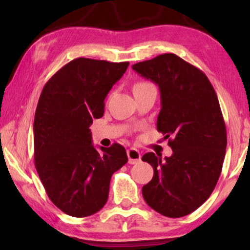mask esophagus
Segmentation results:
<instances>
[{
  "instance_id": "1",
  "label": "esophagus",
  "mask_w": 250,
  "mask_h": 250,
  "mask_svg": "<svg viewBox=\"0 0 250 250\" xmlns=\"http://www.w3.org/2000/svg\"><path fill=\"white\" fill-rule=\"evenodd\" d=\"M127 157L129 164H136L141 160V153L139 152V150H136L134 148L127 150Z\"/></svg>"
}]
</instances>
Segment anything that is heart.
<instances>
[{
  "label": "heart",
  "instance_id": "heart-1",
  "mask_svg": "<svg viewBox=\"0 0 250 250\" xmlns=\"http://www.w3.org/2000/svg\"><path fill=\"white\" fill-rule=\"evenodd\" d=\"M146 87H155L151 83H149V82H139V83H136L134 85V87H133V90H139V88H146Z\"/></svg>",
  "mask_w": 250,
  "mask_h": 250
}]
</instances>
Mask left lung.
Segmentation results:
<instances>
[{
  "mask_svg": "<svg viewBox=\"0 0 250 250\" xmlns=\"http://www.w3.org/2000/svg\"><path fill=\"white\" fill-rule=\"evenodd\" d=\"M132 68L158 85L162 109L157 129L173 150L165 159L153 152L142 157L153 167L142 196L164 216H186L209 198L223 166L227 127L216 92L203 71L173 53Z\"/></svg>",
  "mask_w": 250,
  "mask_h": 250,
  "instance_id": "1",
  "label": "left lung"
}]
</instances>
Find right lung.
Wrapping results in <instances>:
<instances>
[{
  "label": "right lung",
  "mask_w": 250,
  "mask_h": 250,
  "mask_svg": "<svg viewBox=\"0 0 250 250\" xmlns=\"http://www.w3.org/2000/svg\"><path fill=\"white\" fill-rule=\"evenodd\" d=\"M129 62L77 58L44 85L34 118L35 167L50 200L64 214L86 217L104 206L110 179L127 163L123 146L97 150L90 126Z\"/></svg>",
  "instance_id": "1"
}]
</instances>
